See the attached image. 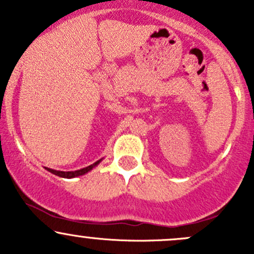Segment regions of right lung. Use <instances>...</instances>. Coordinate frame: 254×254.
<instances>
[{
    "mask_svg": "<svg viewBox=\"0 0 254 254\" xmlns=\"http://www.w3.org/2000/svg\"><path fill=\"white\" fill-rule=\"evenodd\" d=\"M101 161L102 160H98L97 162H94L93 165L88 166V167L81 168V170H77V171H70V172H64V171H55V170H51V168H47V170L49 171V172L53 173V175L61 177V178H76V177L83 176V175H86V173H88L89 171L93 170L96 166H98Z\"/></svg>",
    "mask_w": 254,
    "mask_h": 254,
    "instance_id": "1",
    "label": "right lung"
}]
</instances>
